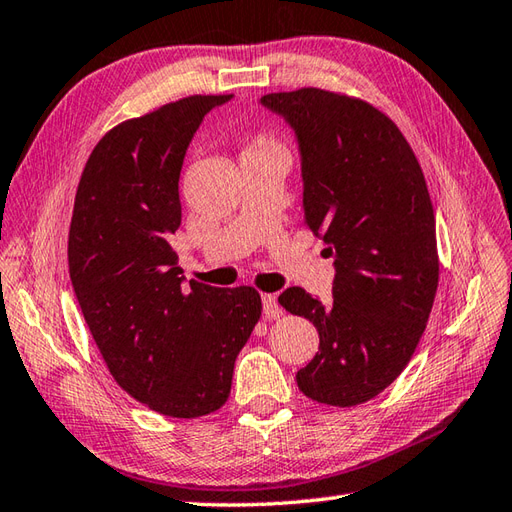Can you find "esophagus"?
<instances>
[{"instance_id":"esophagus-1","label":"esophagus","mask_w":512,"mask_h":512,"mask_svg":"<svg viewBox=\"0 0 512 512\" xmlns=\"http://www.w3.org/2000/svg\"><path fill=\"white\" fill-rule=\"evenodd\" d=\"M263 315L265 320H278V317H282V306L278 304L276 295H263Z\"/></svg>"}]
</instances>
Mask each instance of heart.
I'll list each match as a JSON object with an SVG mask.
<instances>
[{"label":"heart","mask_w":512,"mask_h":512,"mask_svg":"<svg viewBox=\"0 0 512 512\" xmlns=\"http://www.w3.org/2000/svg\"><path fill=\"white\" fill-rule=\"evenodd\" d=\"M245 153H282V155H287L285 146H282L276 138H271V135H267V133L256 135L252 144L247 146Z\"/></svg>","instance_id":"1"}]
</instances>
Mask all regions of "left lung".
I'll return each mask as SVG.
<instances>
[{
	"label": "left lung",
	"mask_w": 512,
	"mask_h": 512,
	"mask_svg": "<svg viewBox=\"0 0 512 512\" xmlns=\"http://www.w3.org/2000/svg\"><path fill=\"white\" fill-rule=\"evenodd\" d=\"M260 102L298 135L304 225L335 258L331 304L302 287L278 298L320 333L295 381L317 403H366L410 363L436 298V217L423 168L401 129L366 100L302 87Z\"/></svg>",
	"instance_id": "obj_1"
}]
</instances>
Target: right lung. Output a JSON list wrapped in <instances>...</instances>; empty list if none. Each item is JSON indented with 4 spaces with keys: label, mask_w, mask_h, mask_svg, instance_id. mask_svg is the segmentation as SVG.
<instances>
[{
    "label": "right lung",
    "mask_w": 512,
    "mask_h": 512,
    "mask_svg": "<svg viewBox=\"0 0 512 512\" xmlns=\"http://www.w3.org/2000/svg\"><path fill=\"white\" fill-rule=\"evenodd\" d=\"M188 96L102 135L78 181L67 236L70 278L111 377L135 401L173 418L225 405L234 361L260 320L254 287L190 280L168 238L181 225L179 173L210 109Z\"/></svg>",
    "instance_id": "obj_1"
}]
</instances>
